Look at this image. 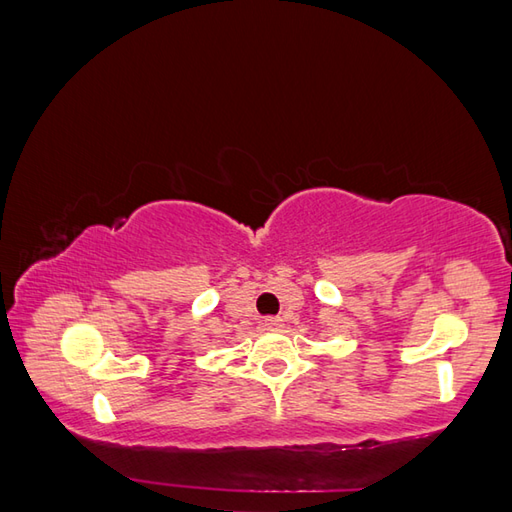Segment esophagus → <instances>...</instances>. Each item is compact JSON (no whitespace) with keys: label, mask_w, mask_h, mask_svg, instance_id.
<instances>
[{"label":"esophagus","mask_w":512,"mask_h":512,"mask_svg":"<svg viewBox=\"0 0 512 512\" xmlns=\"http://www.w3.org/2000/svg\"><path fill=\"white\" fill-rule=\"evenodd\" d=\"M284 326V319L282 317H266L264 319V328L266 330H279Z\"/></svg>","instance_id":"34e87169"}]
</instances>
